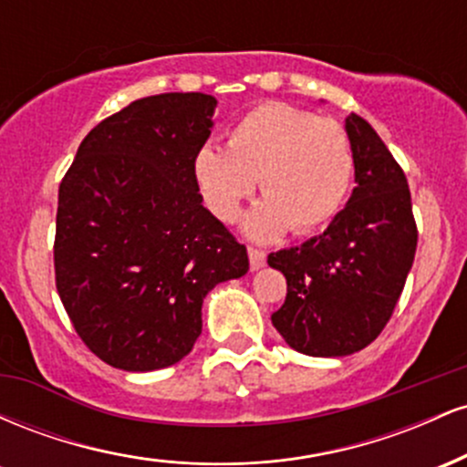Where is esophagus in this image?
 Returning <instances> with one entry per match:
<instances>
[{
	"instance_id": "1",
	"label": "esophagus",
	"mask_w": 467,
	"mask_h": 467,
	"mask_svg": "<svg viewBox=\"0 0 467 467\" xmlns=\"http://www.w3.org/2000/svg\"><path fill=\"white\" fill-rule=\"evenodd\" d=\"M248 256H250V267L252 270H259V267L265 265V252L259 248H248Z\"/></svg>"
}]
</instances>
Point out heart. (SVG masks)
<instances>
[{
    "label": "heart",
    "mask_w": 467,
    "mask_h": 467,
    "mask_svg": "<svg viewBox=\"0 0 467 467\" xmlns=\"http://www.w3.org/2000/svg\"><path fill=\"white\" fill-rule=\"evenodd\" d=\"M203 202L234 222L259 180L264 203L248 233L270 239L323 228L349 197L356 158L349 133L334 118H316L285 103H261L230 127L226 149L203 144L192 158Z\"/></svg>",
    "instance_id": "1"
}]
</instances>
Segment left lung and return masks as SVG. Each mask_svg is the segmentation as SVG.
<instances>
[{"label": "left lung", "mask_w": 467, "mask_h": 467, "mask_svg": "<svg viewBox=\"0 0 467 467\" xmlns=\"http://www.w3.org/2000/svg\"><path fill=\"white\" fill-rule=\"evenodd\" d=\"M356 158L349 202L318 237L278 250L267 264L287 278L272 325L292 349L316 358L349 356L382 334L417 250L409 182L364 118H347Z\"/></svg>", "instance_id": "8db88e82"}]
</instances>
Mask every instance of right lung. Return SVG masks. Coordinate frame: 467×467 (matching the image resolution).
<instances>
[{"label": "right lung", "mask_w": 467, "mask_h": 467, "mask_svg": "<svg viewBox=\"0 0 467 467\" xmlns=\"http://www.w3.org/2000/svg\"><path fill=\"white\" fill-rule=\"evenodd\" d=\"M217 100H133L80 142L58 186L55 278L94 356L122 371L180 362L202 334L203 296L248 272V250L202 206L192 158Z\"/></svg>", "instance_id": "1"}]
</instances>
